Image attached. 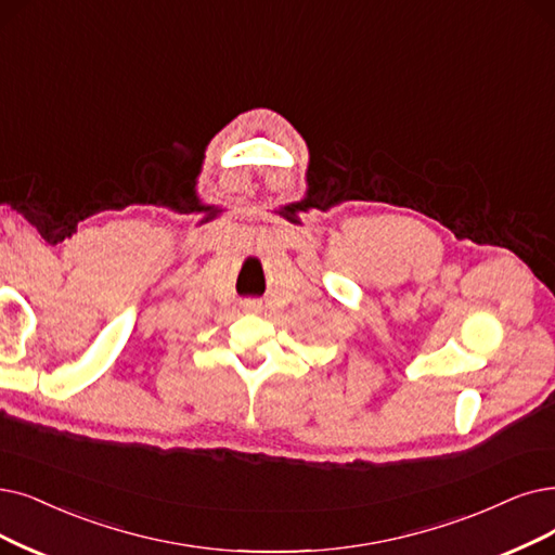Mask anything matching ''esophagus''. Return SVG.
Listing matches in <instances>:
<instances>
[{
  "mask_svg": "<svg viewBox=\"0 0 555 555\" xmlns=\"http://www.w3.org/2000/svg\"><path fill=\"white\" fill-rule=\"evenodd\" d=\"M241 307H243V312H248V314H259L261 312V302L259 300H243Z\"/></svg>",
  "mask_w": 555,
  "mask_h": 555,
  "instance_id": "34e87169",
  "label": "esophagus"
}]
</instances>
